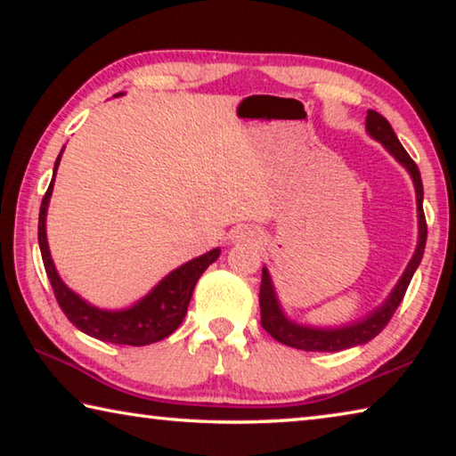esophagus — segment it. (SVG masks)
<instances>
[{
  "mask_svg": "<svg viewBox=\"0 0 456 456\" xmlns=\"http://www.w3.org/2000/svg\"><path fill=\"white\" fill-rule=\"evenodd\" d=\"M237 239H247V241H256V235H253V231L251 229H241V231H237V235H235Z\"/></svg>",
  "mask_w": 456,
  "mask_h": 456,
  "instance_id": "34e87169",
  "label": "esophagus"
}]
</instances>
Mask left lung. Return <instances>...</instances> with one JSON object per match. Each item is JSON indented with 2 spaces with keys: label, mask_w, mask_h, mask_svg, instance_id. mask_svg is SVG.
Here are the masks:
<instances>
[{
  "label": "left lung",
  "mask_w": 456,
  "mask_h": 456,
  "mask_svg": "<svg viewBox=\"0 0 456 456\" xmlns=\"http://www.w3.org/2000/svg\"><path fill=\"white\" fill-rule=\"evenodd\" d=\"M366 130L370 136L376 138L378 142H382L392 157H395L412 176V183L416 189V207H419V245H416V251L411 259V264H408V267L404 269L403 277L398 280L396 288L392 289L388 299H386L380 307H376L372 314L366 315L364 320L350 323V326H344V328H326V330L312 328V326H302V323H296L285 318V314L281 312V305L277 302L272 277H269V272L264 267L261 288H259L261 326H264V330L273 339H277L280 344L289 346V348H297L304 352H339V350L354 348V346L370 342V339L380 334V331L386 328V323L390 322L392 315H395V312L398 310L408 285H411L416 267L420 265L424 245H427V219H424V211H422L424 191H422V179H420L419 167H416V163L411 159V154L404 151V146L400 144L398 136L390 126V122L386 120L382 114H378L376 110H368Z\"/></svg>",
  "instance_id": "1"
}]
</instances>
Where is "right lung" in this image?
<instances>
[{"label":"right lung","mask_w":456,"mask_h":456,"mask_svg":"<svg viewBox=\"0 0 456 456\" xmlns=\"http://www.w3.org/2000/svg\"><path fill=\"white\" fill-rule=\"evenodd\" d=\"M60 157L61 152L58 154L56 165H53V176H56L58 171ZM53 176L48 191H45V195L42 199L40 221H37V241H40L44 267L52 283L53 296H56L58 305L61 307V312L66 314V318L80 331H84V334L110 344L149 346L154 342H160V339H165L167 336H171L173 331L181 326L184 315H187L192 289H195L199 277L203 275L205 269L219 257V247L197 259H191L189 264L176 267L175 272L168 273L165 280L149 293V296H144L141 302L128 307V310H98V307L84 302L80 296H76L70 288H66V283L60 280L56 267H53V261L50 257L48 239H45V215H48Z\"/></svg>","instance_id":"add662e5"}]
</instances>
